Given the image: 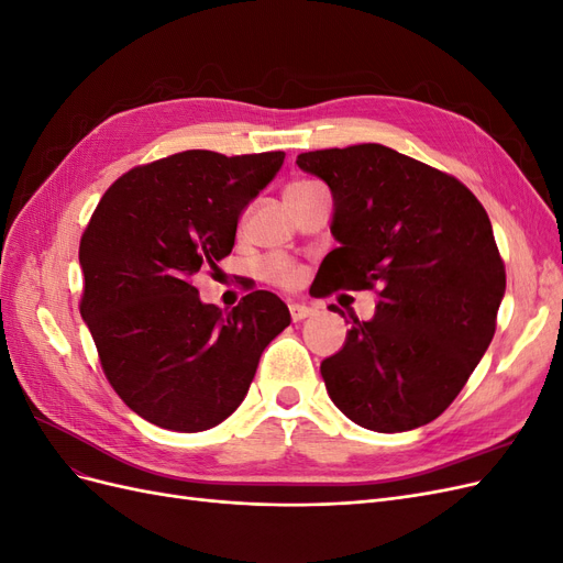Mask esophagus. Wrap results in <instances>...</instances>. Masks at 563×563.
Listing matches in <instances>:
<instances>
[{
    "label": "esophagus",
    "instance_id": "1",
    "mask_svg": "<svg viewBox=\"0 0 563 563\" xmlns=\"http://www.w3.org/2000/svg\"><path fill=\"white\" fill-rule=\"evenodd\" d=\"M288 312H291L294 321H302V319L312 317L317 310L310 308V305H305V302H291V305H288Z\"/></svg>",
    "mask_w": 563,
    "mask_h": 563
}]
</instances>
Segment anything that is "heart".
Segmentation results:
<instances>
[{"instance_id": "b5f03b06", "label": "heart", "mask_w": 563, "mask_h": 563, "mask_svg": "<svg viewBox=\"0 0 563 563\" xmlns=\"http://www.w3.org/2000/svg\"><path fill=\"white\" fill-rule=\"evenodd\" d=\"M305 185H310V183H294V185H288L286 190H296V187H305ZM263 275L269 282H275L284 288H291L300 282L302 272L294 261L284 258V255H269V258L263 263Z\"/></svg>"}]
</instances>
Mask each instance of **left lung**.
Here are the masks:
<instances>
[{
  "mask_svg": "<svg viewBox=\"0 0 563 563\" xmlns=\"http://www.w3.org/2000/svg\"><path fill=\"white\" fill-rule=\"evenodd\" d=\"M296 164L333 195L340 246L317 272L319 296L380 298L321 362L329 397L373 432L432 422L496 333L505 265L488 213L457 178L378 143L302 152Z\"/></svg>",
  "mask_w": 563,
  "mask_h": 563,
  "instance_id": "8db88e82",
  "label": "left lung"
}]
</instances>
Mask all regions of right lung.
<instances>
[{
    "instance_id": "add662e5",
    "label": "right lung",
    "mask_w": 563,
    "mask_h": 563,
    "mask_svg": "<svg viewBox=\"0 0 563 563\" xmlns=\"http://www.w3.org/2000/svg\"><path fill=\"white\" fill-rule=\"evenodd\" d=\"M282 164L284 152L185 150L135 166L108 187L81 234V319L112 389L157 428L223 422L263 350L291 323L269 291L223 312L192 286L199 269L230 255L236 220Z\"/></svg>"
}]
</instances>
